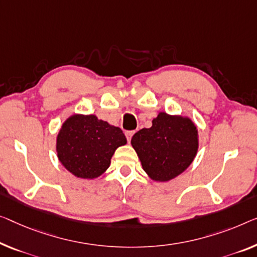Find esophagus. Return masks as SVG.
I'll list each match as a JSON object with an SVG mask.
<instances>
[{
  "label": "esophagus",
  "mask_w": 257,
  "mask_h": 257,
  "mask_svg": "<svg viewBox=\"0 0 257 257\" xmlns=\"http://www.w3.org/2000/svg\"><path fill=\"white\" fill-rule=\"evenodd\" d=\"M134 134H135V132H134V130H128V132H125V137H127V141L128 142L132 141V137H133Z\"/></svg>",
  "instance_id": "1"
}]
</instances>
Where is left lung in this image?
Masks as SVG:
<instances>
[{
  "label": "left lung",
  "instance_id": "1",
  "mask_svg": "<svg viewBox=\"0 0 257 257\" xmlns=\"http://www.w3.org/2000/svg\"><path fill=\"white\" fill-rule=\"evenodd\" d=\"M132 145L149 177L168 181L193 163L198 149L197 129L188 117L159 113L151 128L133 136Z\"/></svg>",
  "mask_w": 257,
  "mask_h": 257
}]
</instances>
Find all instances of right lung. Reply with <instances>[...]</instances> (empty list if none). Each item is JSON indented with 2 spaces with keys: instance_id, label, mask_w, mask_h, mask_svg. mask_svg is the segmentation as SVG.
Instances as JSON below:
<instances>
[{
  "instance_id": "obj_1",
  "label": "right lung",
  "mask_w": 257,
  "mask_h": 257,
  "mask_svg": "<svg viewBox=\"0 0 257 257\" xmlns=\"http://www.w3.org/2000/svg\"><path fill=\"white\" fill-rule=\"evenodd\" d=\"M125 143L118 127L95 115H72L60 129L56 151L61 164L75 177L94 179L109 167L114 152Z\"/></svg>"
}]
</instances>
